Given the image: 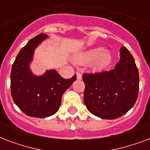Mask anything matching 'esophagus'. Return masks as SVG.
<instances>
[{
  "label": "esophagus",
  "instance_id": "34e87169",
  "mask_svg": "<svg viewBox=\"0 0 150 150\" xmlns=\"http://www.w3.org/2000/svg\"><path fill=\"white\" fill-rule=\"evenodd\" d=\"M76 76L78 79H82V75L79 72H76Z\"/></svg>",
  "mask_w": 150,
  "mask_h": 150
}]
</instances>
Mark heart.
Returning <instances> with one entry per match:
<instances>
[{
    "instance_id": "1",
    "label": "heart",
    "mask_w": 150,
    "mask_h": 150,
    "mask_svg": "<svg viewBox=\"0 0 150 150\" xmlns=\"http://www.w3.org/2000/svg\"><path fill=\"white\" fill-rule=\"evenodd\" d=\"M112 57L109 51L102 48H95L86 52L79 57L82 62H92L96 69L102 70L107 68L111 61Z\"/></svg>"
}]
</instances>
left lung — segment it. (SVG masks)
Here are the masks:
<instances>
[{
	"instance_id": "obj_1",
	"label": "left lung",
	"mask_w": 150,
	"mask_h": 150,
	"mask_svg": "<svg viewBox=\"0 0 150 150\" xmlns=\"http://www.w3.org/2000/svg\"><path fill=\"white\" fill-rule=\"evenodd\" d=\"M120 61L107 71L84 73V103L91 114L102 119H116L135 105L139 76L135 60L126 47L120 50Z\"/></svg>"
}]
</instances>
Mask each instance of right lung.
<instances>
[{"label": "right lung", "instance_id": "obj_1", "mask_svg": "<svg viewBox=\"0 0 150 150\" xmlns=\"http://www.w3.org/2000/svg\"><path fill=\"white\" fill-rule=\"evenodd\" d=\"M47 38L41 33L30 40L18 54L11 72V93L15 103L26 115L39 118L58 110L62 95L76 80V75L66 79L55 70H47L40 76L33 74L29 64L35 49Z\"/></svg>", "mask_w": 150, "mask_h": 150}]
</instances>
